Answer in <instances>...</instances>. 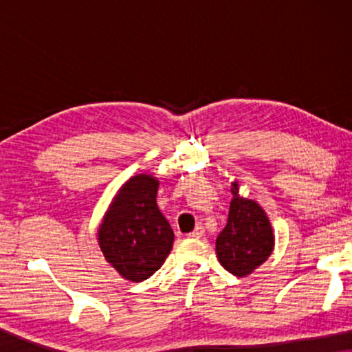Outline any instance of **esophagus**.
I'll return each mask as SVG.
<instances>
[{"mask_svg":"<svg viewBox=\"0 0 352 352\" xmlns=\"http://www.w3.org/2000/svg\"><path fill=\"white\" fill-rule=\"evenodd\" d=\"M204 232H205L204 226H195V229L192 230V232L189 234V237H192V239H200L201 235H204Z\"/></svg>","mask_w":352,"mask_h":352,"instance_id":"1","label":"esophagus"}]
</instances>
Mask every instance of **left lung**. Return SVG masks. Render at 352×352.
Here are the masks:
<instances>
[{"mask_svg": "<svg viewBox=\"0 0 352 352\" xmlns=\"http://www.w3.org/2000/svg\"><path fill=\"white\" fill-rule=\"evenodd\" d=\"M230 192L228 224L216 239V254L226 271L235 277H245L271 256L272 226L259 204L240 197L237 181L232 182Z\"/></svg>", "mask_w": 352, "mask_h": 352, "instance_id": "obj_1", "label": "left lung"}]
</instances>
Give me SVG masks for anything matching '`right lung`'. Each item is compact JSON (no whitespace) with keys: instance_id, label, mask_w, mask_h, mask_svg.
I'll list each match as a JSON object with an SVG mask.
<instances>
[{"instance_id":"add662e5","label":"right lung","mask_w":352,"mask_h":352,"mask_svg":"<svg viewBox=\"0 0 352 352\" xmlns=\"http://www.w3.org/2000/svg\"><path fill=\"white\" fill-rule=\"evenodd\" d=\"M157 190V177L133 176L115 195L99 226L104 258L126 280H146L162 267L173 248L175 234L158 210Z\"/></svg>"}]
</instances>
